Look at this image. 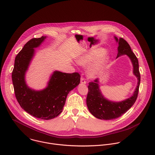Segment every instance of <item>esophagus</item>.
<instances>
[{
    "mask_svg": "<svg viewBox=\"0 0 155 155\" xmlns=\"http://www.w3.org/2000/svg\"><path fill=\"white\" fill-rule=\"evenodd\" d=\"M81 83H82V84H85L87 83V82H86L85 79L83 77H81Z\"/></svg>",
    "mask_w": 155,
    "mask_h": 155,
    "instance_id": "esophagus-1",
    "label": "esophagus"
}]
</instances>
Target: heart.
Instances as JSON below:
<instances>
[{
	"label": "heart",
	"mask_w": 155,
	"mask_h": 155,
	"mask_svg": "<svg viewBox=\"0 0 155 155\" xmlns=\"http://www.w3.org/2000/svg\"><path fill=\"white\" fill-rule=\"evenodd\" d=\"M108 61V57L103 48H97L85 52L76 59L78 64L88 66L87 73L91 78L96 77L102 70Z\"/></svg>",
	"instance_id": "heart-1"
}]
</instances>
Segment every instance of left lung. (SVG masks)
<instances>
[{"label":"left lung","instance_id":"8db88e82","mask_svg":"<svg viewBox=\"0 0 155 155\" xmlns=\"http://www.w3.org/2000/svg\"><path fill=\"white\" fill-rule=\"evenodd\" d=\"M118 42L117 57L127 55L131 60L133 66V73L137 78V86L133 95L122 101L114 102L106 99L102 94L99 87L98 79L89 83L88 92L87 97V105L89 111L95 117L100 119L112 120L116 119L125 113L135 102L140 84V74L139 71L138 61L134 54L130 45L123 38L114 36Z\"/></svg>","mask_w":155,"mask_h":155}]
</instances>
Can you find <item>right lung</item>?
<instances>
[{
	"label": "right lung",
	"mask_w": 155,
	"mask_h": 155,
	"mask_svg": "<svg viewBox=\"0 0 155 155\" xmlns=\"http://www.w3.org/2000/svg\"><path fill=\"white\" fill-rule=\"evenodd\" d=\"M46 38H33L25 44L15 57L12 79L16 98L22 109L35 117L49 120L62 112L68 94L79 84L81 76L77 72L54 71L44 89L36 91L27 86L25 75L35 55L34 48Z\"/></svg>",
	"instance_id": "1"
}]
</instances>
